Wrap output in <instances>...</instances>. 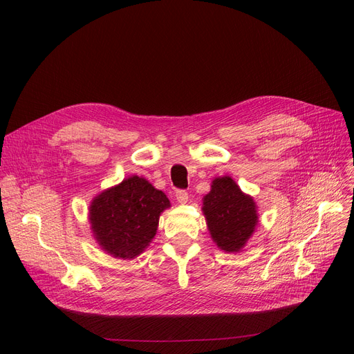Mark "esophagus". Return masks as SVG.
Listing matches in <instances>:
<instances>
[{"label": "esophagus", "instance_id": "1", "mask_svg": "<svg viewBox=\"0 0 354 354\" xmlns=\"http://www.w3.org/2000/svg\"><path fill=\"white\" fill-rule=\"evenodd\" d=\"M175 196H176V201H178L179 203H187V202H188V198H189L188 192H187V191H183V189L176 191Z\"/></svg>", "mask_w": 354, "mask_h": 354}]
</instances>
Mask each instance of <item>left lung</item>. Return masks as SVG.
Listing matches in <instances>:
<instances>
[{
	"mask_svg": "<svg viewBox=\"0 0 354 354\" xmlns=\"http://www.w3.org/2000/svg\"><path fill=\"white\" fill-rule=\"evenodd\" d=\"M203 215L214 243L225 252L243 250L258 224L257 205L231 176L215 178L203 196Z\"/></svg>",
	"mask_w": 354,
	"mask_h": 354,
	"instance_id": "8db88e82",
	"label": "left lung"
}]
</instances>
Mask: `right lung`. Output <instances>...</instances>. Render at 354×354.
<instances>
[{
  "label": "right lung",
  "instance_id": "add662e5",
  "mask_svg": "<svg viewBox=\"0 0 354 354\" xmlns=\"http://www.w3.org/2000/svg\"><path fill=\"white\" fill-rule=\"evenodd\" d=\"M169 207V199L152 183L130 176L91 201L88 219L93 236L111 257L132 259L151 244L160 212Z\"/></svg>",
  "mask_w": 354,
  "mask_h": 354
}]
</instances>
